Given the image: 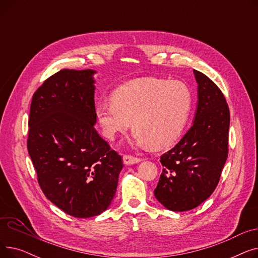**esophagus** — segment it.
<instances>
[{
    "label": "esophagus",
    "instance_id": "obj_1",
    "mask_svg": "<svg viewBox=\"0 0 258 258\" xmlns=\"http://www.w3.org/2000/svg\"><path fill=\"white\" fill-rule=\"evenodd\" d=\"M140 161H141V159L136 158V157H134V156H130V155H124V156H123V163H124L125 165L136 164V163H139Z\"/></svg>",
    "mask_w": 258,
    "mask_h": 258
}]
</instances>
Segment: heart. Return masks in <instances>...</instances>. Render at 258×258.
<instances>
[{"instance_id": "b5f03b06", "label": "heart", "mask_w": 258, "mask_h": 258, "mask_svg": "<svg viewBox=\"0 0 258 258\" xmlns=\"http://www.w3.org/2000/svg\"><path fill=\"white\" fill-rule=\"evenodd\" d=\"M112 100H101L95 115L103 136L114 140L119 133L134 128L138 145L164 147L181 135L192 105V94L181 81L140 78L116 89Z\"/></svg>"}]
</instances>
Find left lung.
Returning <instances> with one entry per match:
<instances>
[{
	"instance_id": "1",
	"label": "left lung",
	"mask_w": 258,
	"mask_h": 258,
	"mask_svg": "<svg viewBox=\"0 0 258 258\" xmlns=\"http://www.w3.org/2000/svg\"><path fill=\"white\" fill-rule=\"evenodd\" d=\"M198 103L194 123L179 143L161 156L163 170L154 190L171 211H188L206 201L218 186L228 157L230 113L222 91L194 70Z\"/></svg>"
}]
</instances>
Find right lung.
Masks as SVG:
<instances>
[{
  "mask_svg": "<svg viewBox=\"0 0 258 258\" xmlns=\"http://www.w3.org/2000/svg\"><path fill=\"white\" fill-rule=\"evenodd\" d=\"M95 70H61L32 97L28 153L46 198L67 214L87 219L115 197L121 156L95 130Z\"/></svg>",
  "mask_w": 258,
  "mask_h": 258,
  "instance_id": "add662e5",
  "label": "right lung"
}]
</instances>
